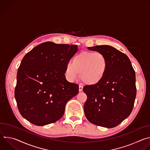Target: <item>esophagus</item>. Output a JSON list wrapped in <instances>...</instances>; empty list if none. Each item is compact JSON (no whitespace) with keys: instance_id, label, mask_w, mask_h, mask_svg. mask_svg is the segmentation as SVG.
<instances>
[{"instance_id":"esophagus-1","label":"esophagus","mask_w":150,"mask_h":150,"mask_svg":"<svg viewBox=\"0 0 150 150\" xmlns=\"http://www.w3.org/2000/svg\"><path fill=\"white\" fill-rule=\"evenodd\" d=\"M82 90H83V87L82 86V85H79V91L81 92V91H82Z\"/></svg>"}]
</instances>
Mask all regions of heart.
Wrapping results in <instances>:
<instances>
[{"mask_svg":"<svg viewBox=\"0 0 150 150\" xmlns=\"http://www.w3.org/2000/svg\"><path fill=\"white\" fill-rule=\"evenodd\" d=\"M72 61L67 64L65 69V76L71 82L76 79L79 74L85 84L96 85L104 78L108 68V59L99 52L83 51L75 55Z\"/></svg>","mask_w":150,"mask_h":150,"instance_id":"b5f03b06","label":"heart"}]
</instances>
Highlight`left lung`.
<instances>
[{
    "label": "left lung",
    "mask_w": 150,
    "mask_h": 150,
    "mask_svg": "<svg viewBox=\"0 0 150 150\" xmlns=\"http://www.w3.org/2000/svg\"><path fill=\"white\" fill-rule=\"evenodd\" d=\"M103 54L108 68L101 82L83 88L87 96L83 109L92 123L108 128L119 125L131 113L137 95L135 72L128 57L108 45L88 47Z\"/></svg>",
    "instance_id": "8db88e82"
}]
</instances>
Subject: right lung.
Returning a JSON list of instances; mask_svg holds the SVG:
<instances>
[{
	"label": "right lung",
	"mask_w": 150,
	"mask_h": 150,
	"mask_svg": "<svg viewBox=\"0 0 150 150\" xmlns=\"http://www.w3.org/2000/svg\"><path fill=\"white\" fill-rule=\"evenodd\" d=\"M77 51V45L47 41L23 57L17 72L15 97L24 118L44 126L63 116L66 104L79 92V85L68 82L65 75L66 65Z\"/></svg>",
	"instance_id": "right-lung-1"
}]
</instances>
